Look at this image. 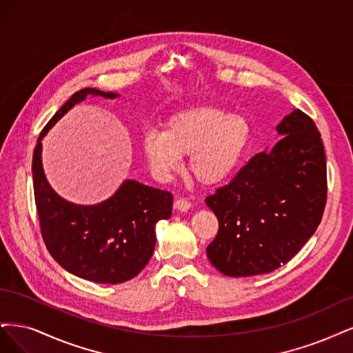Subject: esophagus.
I'll list each match as a JSON object with an SVG mask.
<instances>
[{
  "label": "esophagus",
  "mask_w": 353,
  "mask_h": 353,
  "mask_svg": "<svg viewBox=\"0 0 353 353\" xmlns=\"http://www.w3.org/2000/svg\"><path fill=\"white\" fill-rule=\"evenodd\" d=\"M190 207H192V203H190L188 199H185V198H179V199H176V202H174V208H176L177 211H181V212L189 211Z\"/></svg>",
  "instance_id": "34e87169"
}]
</instances>
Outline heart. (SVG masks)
Returning a JSON list of instances; mask_svg holds the SVG:
<instances>
[{"label": "heart", "mask_w": 353, "mask_h": 353, "mask_svg": "<svg viewBox=\"0 0 353 353\" xmlns=\"http://www.w3.org/2000/svg\"><path fill=\"white\" fill-rule=\"evenodd\" d=\"M251 138L246 117L214 107H192L170 117L164 130L145 132L142 150L158 180L172 179L183 167V157L190 155L192 176L203 186H215L234 173Z\"/></svg>", "instance_id": "1"}]
</instances>
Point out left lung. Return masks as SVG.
Masks as SVG:
<instances>
[{"instance_id":"left-lung-1","label":"left lung","mask_w":353,"mask_h":353,"mask_svg":"<svg viewBox=\"0 0 353 353\" xmlns=\"http://www.w3.org/2000/svg\"><path fill=\"white\" fill-rule=\"evenodd\" d=\"M276 130L280 141L271 151L256 154L205 199L219 219L207 255L224 276L274 271L301 251L323 219L327 172L320 132L301 110Z\"/></svg>"}]
</instances>
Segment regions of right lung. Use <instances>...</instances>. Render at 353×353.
Wrapping results in <instances>:
<instances>
[{
    "instance_id": "1",
    "label": "right lung",
    "mask_w": 353,
    "mask_h": 353,
    "mask_svg": "<svg viewBox=\"0 0 353 353\" xmlns=\"http://www.w3.org/2000/svg\"><path fill=\"white\" fill-rule=\"evenodd\" d=\"M88 97L114 99L120 95L85 88L55 112L33 151V190L43 242L57 263L81 279L117 284L138 276L151 259L155 224L172 217L173 195L136 180H124L108 199L95 205H79L51 188L42 167L43 136Z\"/></svg>"
}]
</instances>
